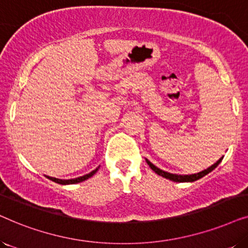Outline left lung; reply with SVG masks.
<instances>
[{"instance_id": "left-lung-1", "label": "left lung", "mask_w": 248, "mask_h": 248, "mask_svg": "<svg viewBox=\"0 0 248 248\" xmlns=\"http://www.w3.org/2000/svg\"><path fill=\"white\" fill-rule=\"evenodd\" d=\"M223 159V157L222 158H220L218 161L216 162V164H213L211 167H209V168H206V169H204V170H202V171H200V172H198V174H192V175H176V174H170V172H167V171H165V170H161V169H159L158 167H155V166L154 165V164H151L150 161L148 160V159H145V161H147V164L149 165V167H150L152 170H154L155 174H158L159 176H162V177H165V178H167V179H170V181H172V182H178V183H184V182H195V181H198V179H200V178H202L203 176H205V175H208L209 172H211L213 169H215L217 166H218L220 162H221V160Z\"/></svg>"}]
</instances>
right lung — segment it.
<instances>
[{
	"mask_svg": "<svg viewBox=\"0 0 248 248\" xmlns=\"http://www.w3.org/2000/svg\"><path fill=\"white\" fill-rule=\"evenodd\" d=\"M99 169V167H97L94 170L90 171L89 174L84 175V176H81V177H78V178H73V179H59V178H54V177H49V176H47V178L50 179V181L57 183V184H62V185H69V184H77V183H81L83 181H86V179L90 178L91 176H93L96 174V171Z\"/></svg>",
	"mask_w": 248,
	"mask_h": 248,
	"instance_id": "right-lung-1",
	"label": "right lung"
}]
</instances>
